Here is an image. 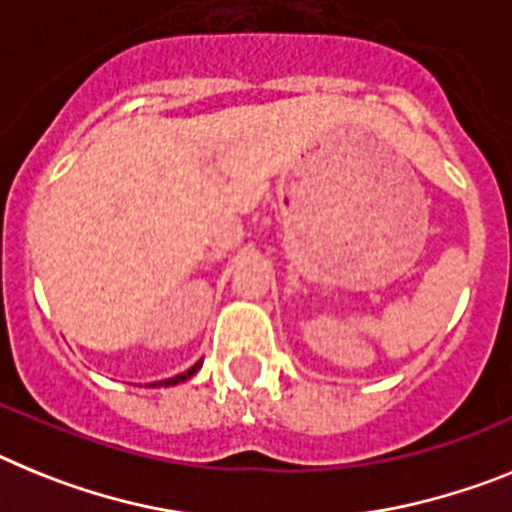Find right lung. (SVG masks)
I'll return each mask as SVG.
<instances>
[{
	"label": "right lung",
	"mask_w": 512,
	"mask_h": 512,
	"mask_svg": "<svg viewBox=\"0 0 512 512\" xmlns=\"http://www.w3.org/2000/svg\"><path fill=\"white\" fill-rule=\"evenodd\" d=\"M201 366H203V361H198V363H195V366H190L185 373H177L175 379L157 381V384H151V386H175V384H180V381H188L190 376H195V373H198V368H201Z\"/></svg>",
	"instance_id": "add662e5"
}]
</instances>
